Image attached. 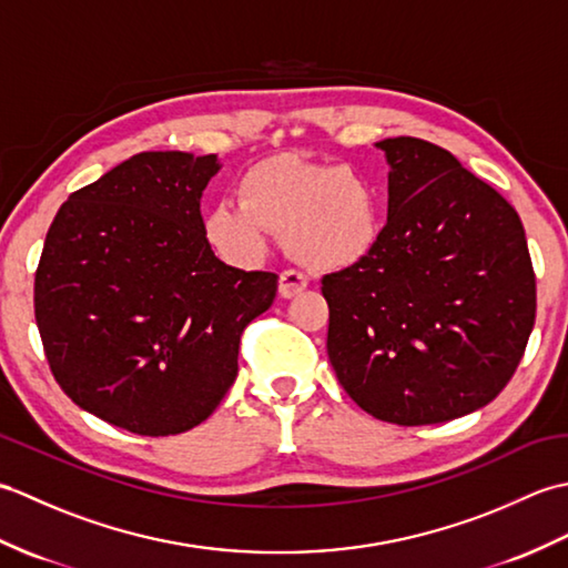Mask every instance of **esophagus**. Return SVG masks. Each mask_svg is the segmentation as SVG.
<instances>
[{"mask_svg": "<svg viewBox=\"0 0 568 568\" xmlns=\"http://www.w3.org/2000/svg\"><path fill=\"white\" fill-rule=\"evenodd\" d=\"M307 287V275L300 273V271H285L281 273V283H277V293L281 297H295L300 295Z\"/></svg>", "mask_w": 568, "mask_h": 568, "instance_id": "1", "label": "esophagus"}]
</instances>
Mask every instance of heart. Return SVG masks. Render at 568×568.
<instances>
[{"label":"heart","mask_w":568,"mask_h":568,"mask_svg":"<svg viewBox=\"0 0 568 568\" xmlns=\"http://www.w3.org/2000/svg\"><path fill=\"white\" fill-rule=\"evenodd\" d=\"M236 200L204 216V236L236 265L256 263L277 234L295 261L342 271L368 258L381 239L378 192L346 165L271 155L239 178Z\"/></svg>","instance_id":"1"}]
</instances>
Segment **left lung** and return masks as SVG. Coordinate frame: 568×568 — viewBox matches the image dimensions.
Wrapping results in <instances>:
<instances>
[{
	"label": "left lung",
	"instance_id": "left-lung-1",
	"mask_svg": "<svg viewBox=\"0 0 568 568\" xmlns=\"http://www.w3.org/2000/svg\"><path fill=\"white\" fill-rule=\"evenodd\" d=\"M388 224L371 256L322 277L327 354L368 415L417 427L488 405L520 364L537 287L520 216L429 141H378Z\"/></svg>",
	"mask_w": 568,
	"mask_h": 568
}]
</instances>
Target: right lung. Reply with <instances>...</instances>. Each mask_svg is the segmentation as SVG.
<instances>
[{"label": "right lung", "mask_w": 568, "mask_h": 568, "mask_svg": "<svg viewBox=\"0 0 568 568\" xmlns=\"http://www.w3.org/2000/svg\"><path fill=\"white\" fill-rule=\"evenodd\" d=\"M216 155L146 151L72 192L48 229L36 324L60 388L143 437L207 419L232 388L241 332L277 275L214 256L200 214Z\"/></svg>", "instance_id": "add662e5"}]
</instances>
